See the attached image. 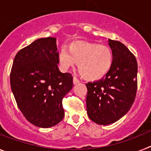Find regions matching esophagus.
<instances>
[{
    "instance_id": "1",
    "label": "esophagus",
    "mask_w": 151,
    "mask_h": 151,
    "mask_svg": "<svg viewBox=\"0 0 151 151\" xmlns=\"http://www.w3.org/2000/svg\"><path fill=\"white\" fill-rule=\"evenodd\" d=\"M78 82H79V80H78L76 77H73V84L76 85V84L78 83Z\"/></svg>"
}]
</instances>
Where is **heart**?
<instances>
[{
    "instance_id": "1",
    "label": "heart",
    "mask_w": 151,
    "mask_h": 151,
    "mask_svg": "<svg viewBox=\"0 0 151 151\" xmlns=\"http://www.w3.org/2000/svg\"><path fill=\"white\" fill-rule=\"evenodd\" d=\"M61 69L67 70L77 63L80 74L88 80H97L109 72L113 55L108 47L91 43H74L63 47L58 54Z\"/></svg>"
}]
</instances>
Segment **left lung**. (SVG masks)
Listing matches in <instances>:
<instances>
[{"mask_svg": "<svg viewBox=\"0 0 151 151\" xmlns=\"http://www.w3.org/2000/svg\"><path fill=\"white\" fill-rule=\"evenodd\" d=\"M113 55L112 66L101 79L86 84L87 113L98 125L118 121L130 110L135 99L138 63L122 43L108 39Z\"/></svg>", "mask_w": 151, "mask_h": 151, "instance_id": "obj_1", "label": "left lung"}]
</instances>
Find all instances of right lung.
Wrapping results in <instances>:
<instances>
[{"label": "right lung", "instance_id": "right-lung-1", "mask_svg": "<svg viewBox=\"0 0 151 151\" xmlns=\"http://www.w3.org/2000/svg\"><path fill=\"white\" fill-rule=\"evenodd\" d=\"M56 38L37 39L16 55L10 86L26 119L41 128H50L64 117L62 100L73 88V76L58 69Z\"/></svg>", "mask_w": 151, "mask_h": 151}]
</instances>
